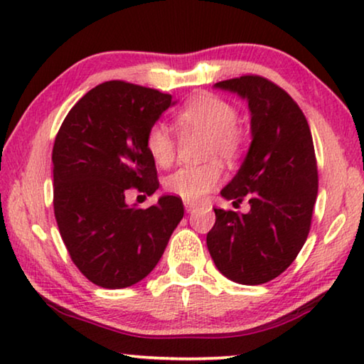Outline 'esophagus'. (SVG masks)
I'll return each mask as SVG.
<instances>
[{
	"label": "esophagus",
	"mask_w": 364,
	"mask_h": 364,
	"mask_svg": "<svg viewBox=\"0 0 364 364\" xmlns=\"http://www.w3.org/2000/svg\"><path fill=\"white\" fill-rule=\"evenodd\" d=\"M183 204H184V209H186L188 213H191V210L198 205V203H194V200H186V199L183 200Z\"/></svg>",
	"instance_id": "obj_1"
}]
</instances>
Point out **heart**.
<instances>
[{
    "instance_id": "obj_1",
    "label": "heart",
    "mask_w": 364,
    "mask_h": 364,
    "mask_svg": "<svg viewBox=\"0 0 364 364\" xmlns=\"http://www.w3.org/2000/svg\"><path fill=\"white\" fill-rule=\"evenodd\" d=\"M176 124L183 132H199L209 137L205 159L234 161L245 149V134L237 126V109L232 102L215 95L193 96L176 112ZM145 147L156 165L170 166L176 155V144L164 124H154L145 135ZM222 180L217 160L203 165L183 166L166 178L168 193L186 200H200Z\"/></svg>"
}]
</instances>
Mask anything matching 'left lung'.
Returning <instances> with one entry per match:
<instances>
[{"instance_id":"obj_1","label":"left lung","mask_w":364,"mask_h":364,"mask_svg":"<svg viewBox=\"0 0 364 364\" xmlns=\"http://www.w3.org/2000/svg\"><path fill=\"white\" fill-rule=\"evenodd\" d=\"M215 88L245 97L252 145L220 194L247 214L214 209L208 248L217 269L240 284H263L294 262L311 230L317 199L316 150L307 119L283 88L258 75L224 80Z\"/></svg>"}]
</instances>
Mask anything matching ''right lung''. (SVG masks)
I'll return each instance as SVG.
<instances>
[{"mask_svg": "<svg viewBox=\"0 0 364 364\" xmlns=\"http://www.w3.org/2000/svg\"><path fill=\"white\" fill-rule=\"evenodd\" d=\"M175 102L159 90L106 81L62 122L52 150L53 213L72 262L96 286L121 289L160 262L183 219V200L161 196L147 209L126 204L129 189H159L147 130Z\"/></svg>", "mask_w": 364, "mask_h": 364, "instance_id": "obj_1", "label": "right lung"}]
</instances>
